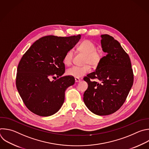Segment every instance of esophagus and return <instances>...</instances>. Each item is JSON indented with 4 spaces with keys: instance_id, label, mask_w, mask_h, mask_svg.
<instances>
[{
    "instance_id": "obj_1",
    "label": "esophagus",
    "mask_w": 149,
    "mask_h": 149,
    "mask_svg": "<svg viewBox=\"0 0 149 149\" xmlns=\"http://www.w3.org/2000/svg\"><path fill=\"white\" fill-rule=\"evenodd\" d=\"M75 82H79L81 81V79L78 78H75Z\"/></svg>"
}]
</instances>
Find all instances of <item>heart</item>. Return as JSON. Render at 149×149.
Masks as SVG:
<instances>
[{
  "mask_svg": "<svg viewBox=\"0 0 149 149\" xmlns=\"http://www.w3.org/2000/svg\"><path fill=\"white\" fill-rule=\"evenodd\" d=\"M95 44L89 40H84L78 46V50L85 54V64H89L93 67H97L103 58V54L97 50ZM74 56V51L70 49L65 53L63 61L65 65H69L72 63ZM91 71V67L86 64L82 67L73 66L67 70V74L75 78H80Z\"/></svg>",
  "mask_w": 149,
  "mask_h": 149,
  "instance_id": "heart-1",
  "label": "heart"
}]
</instances>
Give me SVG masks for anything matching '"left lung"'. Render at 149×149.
<instances>
[{
  "mask_svg": "<svg viewBox=\"0 0 149 149\" xmlns=\"http://www.w3.org/2000/svg\"><path fill=\"white\" fill-rule=\"evenodd\" d=\"M101 37L102 49L107 54L95 72L84 78L88 88L83 100L92 112L104 116L115 112L123 105L133 85L134 75L129 56L120 43L108 34Z\"/></svg>",
  "mask_w": 149,
  "mask_h": 149,
  "instance_id": "left-lung-1",
  "label": "left lung"
}]
</instances>
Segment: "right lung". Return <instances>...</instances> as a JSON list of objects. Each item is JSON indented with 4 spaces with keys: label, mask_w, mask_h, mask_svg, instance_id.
<instances>
[{
    "label": "right lung",
    "mask_w": 149,
    "mask_h": 149,
    "mask_svg": "<svg viewBox=\"0 0 149 149\" xmlns=\"http://www.w3.org/2000/svg\"><path fill=\"white\" fill-rule=\"evenodd\" d=\"M81 36L42 37L29 48L17 69L16 84L23 103L40 116H51L59 111L65 100V91L75 83L65 72V53ZM52 78L54 80L51 81Z\"/></svg>",
    "instance_id": "right-lung-1"
}]
</instances>
